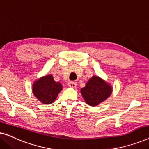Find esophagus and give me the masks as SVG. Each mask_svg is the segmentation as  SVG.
Instances as JSON below:
<instances>
[{
	"instance_id": "esophagus-1",
	"label": "esophagus",
	"mask_w": 149,
	"mask_h": 149,
	"mask_svg": "<svg viewBox=\"0 0 149 149\" xmlns=\"http://www.w3.org/2000/svg\"><path fill=\"white\" fill-rule=\"evenodd\" d=\"M77 82H74V81H70V82L68 83V86L70 87H72V88H75V87H77Z\"/></svg>"
}]
</instances>
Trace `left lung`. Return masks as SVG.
<instances>
[{
	"mask_svg": "<svg viewBox=\"0 0 149 149\" xmlns=\"http://www.w3.org/2000/svg\"><path fill=\"white\" fill-rule=\"evenodd\" d=\"M81 93L87 104L95 107L111 95L112 88L100 77L93 76L81 89Z\"/></svg>",
	"mask_w": 149,
	"mask_h": 149,
	"instance_id": "left-lung-1",
	"label": "left lung"
}]
</instances>
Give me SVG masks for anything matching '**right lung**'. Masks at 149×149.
<instances>
[{
    "mask_svg": "<svg viewBox=\"0 0 149 149\" xmlns=\"http://www.w3.org/2000/svg\"><path fill=\"white\" fill-rule=\"evenodd\" d=\"M62 89V84L56 82L52 74L47 75L38 79L34 82L32 87L34 95L45 104L54 102Z\"/></svg>",
    "mask_w": 149,
    "mask_h": 149,
    "instance_id": "1",
    "label": "right lung"
}]
</instances>
